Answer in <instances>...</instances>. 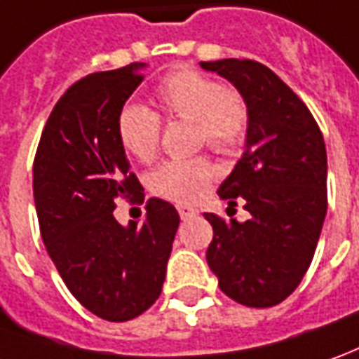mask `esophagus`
I'll return each mask as SVG.
<instances>
[{
  "label": "esophagus",
  "instance_id": "esophagus-1",
  "mask_svg": "<svg viewBox=\"0 0 359 359\" xmlns=\"http://www.w3.org/2000/svg\"><path fill=\"white\" fill-rule=\"evenodd\" d=\"M177 212H180V217L182 219H191V217H197L199 215V211L197 209H194V207H187V205H177Z\"/></svg>",
  "mask_w": 359,
  "mask_h": 359
}]
</instances>
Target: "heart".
Here are the masks:
<instances>
[{
    "mask_svg": "<svg viewBox=\"0 0 359 359\" xmlns=\"http://www.w3.org/2000/svg\"><path fill=\"white\" fill-rule=\"evenodd\" d=\"M156 105L168 121L195 125V142L229 154L244 144L250 111L242 93L191 68L170 72L154 91ZM117 135L123 148L140 162H150L160 148L162 123L152 109L128 103L117 117ZM215 165L207 158L170 160L150 177L156 195L175 203H195L203 197L212 180Z\"/></svg>",
    "mask_w": 359,
    "mask_h": 359,
    "instance_id": "1",
    "label": "heart"
}]
</instances>
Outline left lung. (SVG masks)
Segmentation results:
<instances>
[{"label": "left lung", "mask_w": 359, "mask_h": 359, "mask_svg": "<svg viewBox=\"0 0 359 359\" xmlns=\"http://www.w3.org/2000/svg\"><path fill=\"white\" fill-rule=\"evenodd\" d=\"M201 68L229 80L248 103L244 154L219 197L244 201L250 219L205 212L212 241L207 264L222 293L246 307H273L307 273L326 217V148L307 105L268 66L224 58Z\"/></svg>", "instance_id": "obj_1"}]
</instances>
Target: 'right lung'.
Listing matches in <instances>:
<instances>
[{
  "label": "right lung",
  "mask_w": 359,
  "mask_h": 359,
  "mask_svg": "<svg viewBox=\"0 0 359 359\" xmlns=\"http://www.w3.org/2000/svg\"><path fill=\"white\" fill-rule=\"evenodd\" d=\"M142 62L78 80L44 125L33 194L44 246L66 287L111 323L142 315L162 293L180 215L152 197L142 224H118L117 199L142 191L117 135V117L140 86ZM144 201V194L140 195Z\"/></svg>",
  "instance_id": "1"
}]
</instances>
